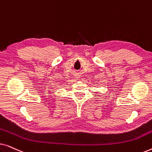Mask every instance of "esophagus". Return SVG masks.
<instances>
[{"mask_svg": "<svg viewBox=\"0 0 152 152\" xmlns=\"http://www.w3.org/2000/svg\"><path fill=\"white\" fill-rule=\"evenodd\" d=\"M76 78H79V77H76Z\"/></svg>", "mask_w": 152, "mask_h": 152, "instance_id": "obj_1", "label": "esophagus"}]
</instances>
